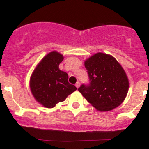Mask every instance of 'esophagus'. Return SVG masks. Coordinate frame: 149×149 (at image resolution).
<instances>
[{
	"instance_id": "34e87169",
	"label": "esophagus",
	"mask_w": 149,
	"mask_h": 149,
	"mask_svg": "<svg viewBox=\"0 0 149 149\" xmlns=\"http://www.w3.org/2000/svg\"><path fill=\"white\" fill-rule=\"evenodd\" d=\"M80 85V83H79V82H77V83H76V87L77 88H79Z\"/></svg>"
}]
</instances>
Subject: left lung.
I'll use <instances>...</instances> for the list:
<instances>
[{
    "label": "left lung",
    "mask_w": 149,
    "mask_h": 149,
    "mask_svg": "<svg viewBox=\"0 0 149 149\" xmlns=\"http://www.w3.org/2000/svg\"><path fill=\"white\" fill-rule=\"evenodd\" d=\"M90 83L78 91L99 111H109L123 102L129 80L119 62L110 54L96 53L84 62Z\"/></svg>",
    "instance_id": "8db88e82"
}]
</instances>
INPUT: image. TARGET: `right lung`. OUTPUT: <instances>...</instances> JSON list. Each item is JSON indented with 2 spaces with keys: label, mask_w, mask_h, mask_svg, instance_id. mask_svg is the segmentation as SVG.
I'll list each match as a JSON object with an SVG mask.
<instances>
[{
  "label": "right lung",
  "mask_w": 149,
  "mask_h": 149,
  "mask_svg": "<svg viewBox=\"0 0 149 149\" xmlns=\"http://www.w3.org/2000/svg\"><path fill=\"white\" fill-rule=\"evenodd\" d=\"M64 59L61 54L52 51L46 54L33 70L30 78V89L36 102L51 109L77 88L68 82L69 76L61 71L59 65Z\"/></svg>",
  "instance_id": "1"
}]
</instances>
